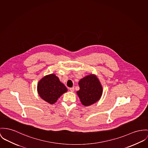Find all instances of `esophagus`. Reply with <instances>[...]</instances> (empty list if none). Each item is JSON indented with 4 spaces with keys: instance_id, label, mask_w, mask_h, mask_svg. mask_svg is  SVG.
Masks as SVG:
<instances>
[{
    "instance_id": "obj_1",
    "label": "esophagus",
    "mask_w": 148,
    "mask_h": 148,
    "mask_svg": "<svg viewBox=\"0 0 148 148\" xmlns=\"http://www.w3.org/2000/svg\"><path fill=\"white\" fill-rule=\"evenodd\" d=\"M69 90L71 92H74V87H72V88H70Z\"/></svg>"
}]
</instances>
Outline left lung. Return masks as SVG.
<instances>
[{
	"mask_svg": "<svg viewBox=\"0 0 148 148\" xmlns=\"http://www.w3.org/2000/svg\"><path fill=\"white\" fill-rule=\"evenodd\" d=\"M79 90L77 93L80 102L85 106H90L98 101L102 95V87L95 74H90L80 80Z\"/></svg>",
	"mask_w": 148,
	"mask_h": 148,
	"instance_id": "8db88e82",
	"label": "left lung"
}]
</instances>
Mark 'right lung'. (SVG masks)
I'll return each instance as SVG.
<instances>
[{
  "mask_svg": "<svg viewBox=\"0 0 148 148\" xmlns=\"http://www.w3.org/2000/svg\"><path fill=\"white\" fill-rule=\"evenodd\" d=\"M37 91L43 100L53 104L62 94L68 91V89L55 74H51L39 81Z\"/></svg>",
  "mask_w": 148,
  "mask_h": 148,
  "instance_id": "1",
  "label": "right lung"
}]
</instances>
